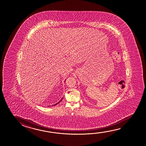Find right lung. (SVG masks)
Returning <instances> with one entry per match:
<instances>
[{"label": "right lung", "instance_id": "add662e5", "mask_svg": "<svg viewBox=\"0 0 146 146\" xmlns=\"http://www.w3.org/2000/svg\"><path fill=\"white\" fill-rule=\"evenodd\" d=\"M63 98H62V99H61V100H60V101H59V102H58V103H56V104H55V105H54V106H55V105H57V104H58V103H59V102H61V101H62V99H63Z\"/></svg>", "mask_w": 146, "mask_h": 146}]
</instances>
